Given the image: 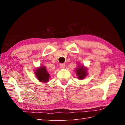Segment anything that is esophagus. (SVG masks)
<instances>
[{
    "label": "esophagus",
    "mask_w": 125,
    "mask_h": 125,
    "mask_svg": "<svg viewBox=\"0 0 125 125\" xmlns=\"http://www.w3.org/2000/svg\"><path fill=\"white\" fill-rule=\"evenodd\" d=\"M60 68H62L63 69L65 67V63H60Z\"/></svg>",
    "instance_id": "obj_1"
}]
</instances>
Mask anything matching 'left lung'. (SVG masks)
<instances>
[{"instance_id": "obj_1", "label": "left lung", "mask_w": 125, "mask_h": 125, "mask_svg": "<svg viewBox=\"0 0 125 125\" xmlns=\"http://www.w3.org/2000/svg\"><path fill=\"white\" fill-rule=\"evenodd\" d=\"M77 68L75 69V73L77 75V78L79 80H82L88 75V68L84 66L80 65L78 63Z\"/></svg>"}]
</instances>
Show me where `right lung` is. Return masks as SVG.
Here are the masks:
<instances>
[{"instance_id":"1","label":"right lung","mask_w":125,"mask_h":125,"mask_svg":"<svg viewBox=\"0 0 125 125\" xmlns=\"http://www.w3.org/2000/svg\"><path fill=\"white\" fill-rule=\"evenodd\" d=\"M34 73L37 80L43 83L48 82L50 79V74L47 71L46 67L44 66L36 68Z\"/></svg>"}]
</instances>
